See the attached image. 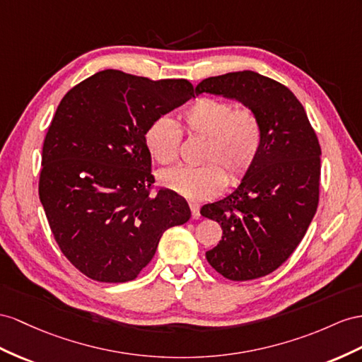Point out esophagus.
I'll return each mask as SVG.
<instances>
[{
	"label": "esophagus",
	"mask_w": 362,
	"mask_h": 362,
	"mask_svg": "<svg viewBox=\"0 0 362 362\" xmlns=\"http://www.w3.org/2000/svg\"><path fill=\"white\" fill-rule=\"evenodd\" d=\"M189 208H191L192 218H200V206L197 205V203L191 202V203H189Z\"/></svg>",
	"instance_id": "1"
}]
</instances>
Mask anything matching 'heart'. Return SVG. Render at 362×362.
Wrapping results in <instances>:
<instances>
[{"instance_id":"1","label":"heart","mask_w":362,"mask_h":362,"mask_svg":"<svg viewBox=\"0 0 362 362\" xmlns=\"http://www.w3.org/2000/svg\"><path fill=\"white\" fill-rule=\"evenodd\" d=\"M203 139L196 168L179 166L160 174L165 188L189 199L216 194L223 183H234L251 168L260 153L263 125L249 107H237L220 98H199L179 116L177 124L162 116L146 128L148 153L160 165H173L179 157L182 133Z\"/></svg>"}]
</instances>
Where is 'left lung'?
<instances>
[{
	"label": "left lung",
	"instance_id": "8db88e82",
	"mask_svg": "<svg viewBox=\"0 0 362 362\" xmlns=\"http://www.w3.org/2000/svg\"><path fill=\"white\" fill-rule=\"evenodd\" d=\"M202 93L242 102L263 125L260 153L237 189L200 209L223 229L208 263L228 280H254L280 267L308 230L318 206L321 148L300 100L260 73L203 79Z\"/></svg>",
	"mask_w": 362,
	"mask_h": 362
}]
</instances>
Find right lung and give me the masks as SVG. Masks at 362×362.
<instances>
[{
	"instance_id": "1",
	"label": "right lung",
	"mask_w": 362,
	"mask_h": 362,
	"mask_svg": "<svg viewBox=\"0 0 362 362\" xmlns=\"http://www.w3.org/2000/svg\"><path fill=\"white\" fill-rule=\"evenodd\" d=\"M194 98L187 79L104 70L73 87L42 146L40 200L69 262L91 280L132 281L166 229L187 223V200L154 183L146 128Z\"/></svg>"
}]
</instances>
